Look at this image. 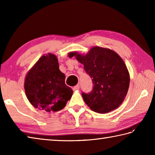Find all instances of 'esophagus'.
Instances as JSON below:
<instances>
[{
	"label": "esophagus",
	"mask_w": 155,
	"mask_h": 155,
	"mask_svg": "<svg viewBox=\"0 0 155 155\" xmlns=\"http://www.w3.org/2000/svg\"><path fill=\"white\" fill-rule=\"evenodd\" d=\"M80 88V85L79 84H77L76 85V86L73 87V88H72V89H73V91H76V90H78Z\"/></svg>",
	"instance_id": "obj_1"
}]
</instances>
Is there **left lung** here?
Here are the masks:
<instances>
[{
    "label": "left lung",
    "mask_w": 155,
    "mask_h": 155,
    "mask_svg": "<svg viewBox=\"0 0 155 155\" xmlns=\"http://www.w3.org/2000/svg\"><path fill=\"white\" fill-rule=\"evenodd\" d=\"M84 64L86 73L93 78V90L82 93L92 110L107 113L123 103L129 87L130 77L123 59L114 51L99 47H93L84 56L71 52Z\"/></svg>",
    "instance_id": "1"
}]
</instances>
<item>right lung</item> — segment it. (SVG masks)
Segmentation results:
<instances>
[{
  "mask_svg": "<svg viewBox=\"0 0 155 155\" xmlns=\"http://www.w3.org/2000/svg\"><path fill=\"white\" fill-rule=\"evenodd\" d=\"M58 59L48 53L37 62L25 78V90L32 106L47 112L62 109L73 91L65 84Z\"/></svg>",
  "mask_w": 155,
  "mask_h": 155,
  "instance_id": "add662e5",
  "label": "right lung"
}]
</instances>
